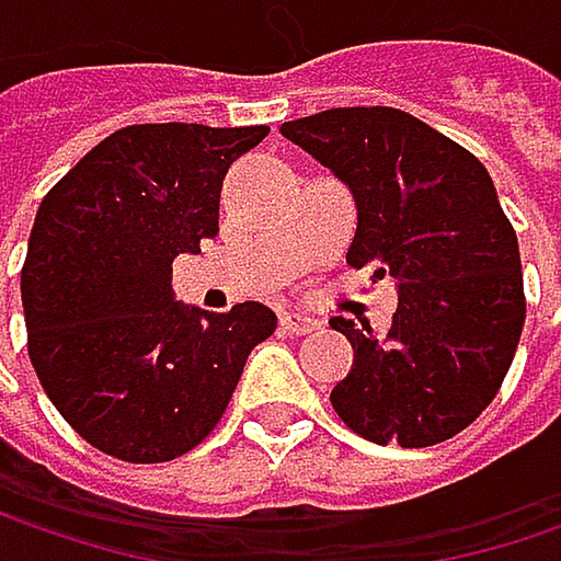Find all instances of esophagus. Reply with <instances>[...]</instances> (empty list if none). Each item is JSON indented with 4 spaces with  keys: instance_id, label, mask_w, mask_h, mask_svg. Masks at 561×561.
Segmentation results:
<instances>
[{
    "instance_id": "34e87169",
    "label": "esophagus",
    "mask_w": 561,
    "mask_h": 561,
    "mask_svg": "<svg viewBox=\"0 0 561 561\" xmlns=\"http://www.w3.org/2000/svg\"><path fill=\"white\" fill-rule=\"evenodd\" d=\"M279 324L282 331H288V334H311V331H318V321L301 314V311H282Z\"/></svg>"
}]
</instances>
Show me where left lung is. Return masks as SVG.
<instances>
[{
  "label": "left lung",
  "mask_w": 561,
  "mask_h": 561,
  "mask_svg": "<svg viewBox=\"0 0 561 561\" xmlns=\"http://www.w3.org/2000/svg\"><path fill=\"white\" fill-rule=\"evenodd\" d=\"M357 201L354 270L392 276L387 337L331 318L354 347L331 405L377 445L425 448L468 428L497 396L526 321L516 233L488 169L392 106H341L282 123Z\"/></svg>",
  "instance_id": "left-lung-1"
}]
</instances>
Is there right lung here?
Listing matches in <instances>:
<instances>
[{"label": "right lung", "mask_w": 561, "mask_h": 561, "mask_svg": "<svg viewBox=\"0 0 561 561\" xmlns=\"http://www.w3.org/2000/svg\"><path fill=\"white\" fill-rule=\"evenodd\" d=\"M270 126L142 123L106 136L45 194L22 266L32 367L103 455L171 461L220 422L250 351L276 331L260 301L184 308L178 253L217 237L227 169Z\"/></svg>", "instance_id": "right-lung-1"}]
</instances>
